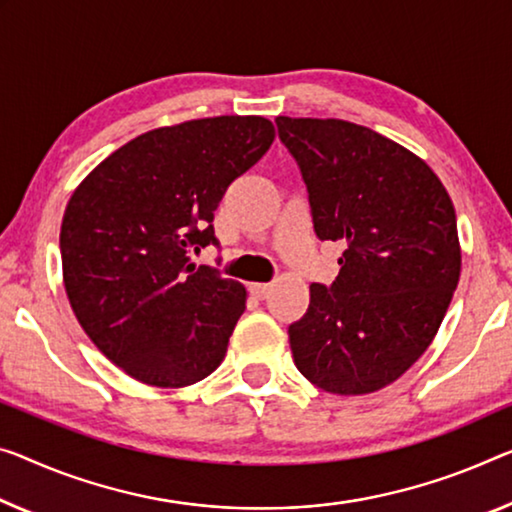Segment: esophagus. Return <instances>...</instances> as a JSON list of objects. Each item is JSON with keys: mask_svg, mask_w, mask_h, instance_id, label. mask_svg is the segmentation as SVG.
Masks as SVG:
<instances>
[{"mask_svg": "<svg viewBox=\"0 0 512 512\" xmlns=\"http://www.w3.org/2000/svg\"><path fill=\"white\" fill-rule=\"evenodd\" d=\"M270 283H249V293L258 297V300H263V297H267V293H270Z\"/></svg>", "mask_w": 512, "mask_h": 512, "instance_id": "1", "label": "esophagus"}]
</instances>
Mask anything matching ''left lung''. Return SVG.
Listing matches in <instances>:
<instances>
[{
  "instance_id": "1",
  "label": "left lung",
  "mask_w": 512,
  "mask_h": 512,
  "mask_svg": "<svg viewBox=\"0 0 512 512\" xmlns=\"http://www.w3.org/2000/svg\"><path fill=\"white\" fill-rule=\"evenodd\" d=\"M300 167L313 231L343 242L334 283L288 327L297 371L322 391L387 387L435 338L460 279L458 222L444 185L396 141L338 119L277 121Z\"/></svg>"
}]
</instances>
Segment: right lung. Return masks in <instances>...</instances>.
Instances as JSON below:
<instances>
[{"label":"right lung","instance_id":"1","mask_svg":"<svg viewBox=\"0 0 512 512\" xmlns=\"http://www.w3.org/2000/svg\"><path fill=\"white\" fill-rule=\"evenodd\" d=\"M274 141L263 116L151 130L70 196L59 247L70 306L112 364L153 387H187L222 364L245 288L192 263L219 247L215 210Z\"/></svg>","mask_w":512,"mask_h":512}]
</instances>
